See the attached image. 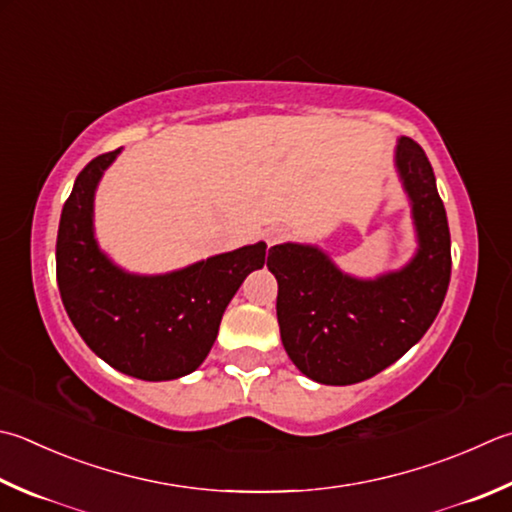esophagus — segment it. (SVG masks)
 Here are the masks:
<instances>
[{"mask_svg":"<svg viewBox=\"0 0 512 512\" xmlns=\"http://www.w3.org/2000/svg\"><path fill=\"white\" fill-rule=\"evenodd\" d=\"M287 236H289V231H287L285 227H272V229H267L265 240H267V245L272 247V245L283 243V240H285Z\"/></svg>","mask_w":512,"mask_h":512,"instance_id":"obj_1","label":"esophagus"}]
</instances>
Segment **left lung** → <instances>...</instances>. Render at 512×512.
I'll return each mask as SVG.
<instances>
[{
    "label": "left lung",
    "instance_id": "obj_1",
    "mask_svg": "<svg viewBox=\"0 0 512 512\" xmlns=\"http://www.w3.org/2000/svg\"><path fill=\"white\" fill-rule=\"evenodd\" d=\"M417 249L406 265L372 278L347 274L323 247L274 245L276 316L289 359L307 379L352 385L399 361L435 321L450 283V229L435 171L417 142L394 147Z\"/></svg>",
    "mask_w": 512,
    "mask_h": 512
}]
</instances>
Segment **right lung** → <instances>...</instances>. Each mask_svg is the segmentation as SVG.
I'll return each mask as SVG.
<instances>
[{
  "instance_id": "right-lung-1",
  "label": "right lung",
  "mask_w": 512,
  "mask_h": 512,
  "mask_svg": "<svg viewBox=\"0 0 512 512\" xmlns=\"http://www.w3.org/2000/svg\"><path fill=\"white\" fill-rule=\"evenodd\" d=\"M120 153L98 156L75 178L57 229V287L77 334L104 363L142 381L180 379L207 359L229 301L263 269L267 245L258 240L165 274L120 267L95 236V191Z\"/></svg>"
}]
</instances>
